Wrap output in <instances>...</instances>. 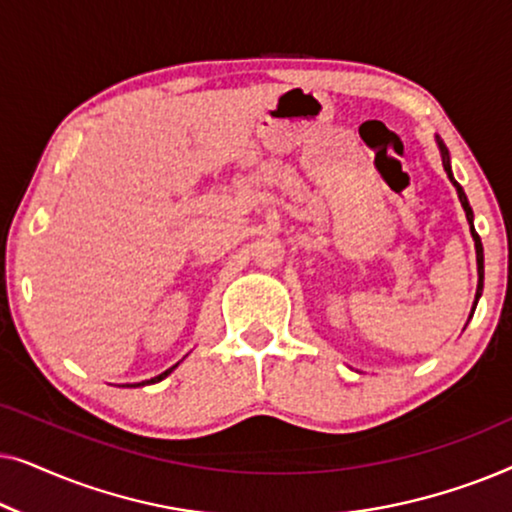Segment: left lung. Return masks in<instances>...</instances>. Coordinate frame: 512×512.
<instances>
[{
  "mask_svg": "<svg viewBox=\"0 0 512 512\" xmlns=\"http://www.w3.org/2000/svg\"><path fill=\"white\" fill-rule=\"evenodd\" d=\"M438 146H440V153H443V167H445V172H447V177H450V181L454 184V188H457V193H459V200H461V207H464V212H466V219H468V223H471V235H473V240H475V254H478V275H480V282H478V293H475V305H478V298H480V293H482V277H485V268H482V242H480V235L475 233V228H473V209H471V205H468V200H466V193H464V188H461L457 181H454V177H452V170H450V156H447V149H445V144L440 142L438 139ZM475 310V307H473Z\"/></svg>",
  "mask_w": 512,
  "mask_h": 512,
  "instance_id": "8db88e82",
  "label": "left lung"
}]
</instances>
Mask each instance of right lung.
I'll return each instance as SVG.
<instances>
[{"label":"right lung","instance_id":"1","mask_svg":"<svg viewBox=\"0 0 512 512\" xmlns=\"http://www.w3.org/2000/svg\"><path fill=\"white\" fill-rule=\"evenodd\" d=\"M174 368H177V366L167 368V370H165V373H160V375H156V377H151V380H146V382H139V384H153V382H160V380H163V377H167V375H170ZM135 387H137V384H135Z\"/></svg>","mask_w":512,"mask_h":512}]
</instances>
